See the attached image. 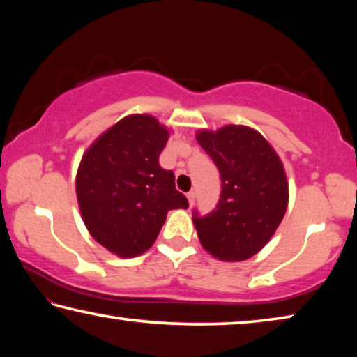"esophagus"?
I'll use <instances>...</instances> for the list:
<instances>
[{
	"label": "esophagus",
	"mask_w": 357,
	"mask_h": 357,
	"mask_svg": "<svg viewBox=\"0 0 357 357\" xmlns=\"http://www.w3.org/2000/svg\"><path fill=\"white\" fill-rule=\"evenodd\" d=\"M187 200H189L190 206H193V203H195V192L190 190L189 193H187Z\"/></svg>",
	"instance_id": "34e87169"
}]
</instances>
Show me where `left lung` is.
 Segmentation results:
<instances>
[{"instance_id":"8db88e82","label":"left lung","mask_w":357,"mask_h":357,"mask_svg":"<svg viewBox=\"0 0 357 357\" xmlns=\"http://www.w3.org/2000/svg\"><path fill=\"white\" fill-rule=\"evenodd\" d=\"M197 142L220 172V200L213 213H193L198 239L220 261H244L274 236L288 208V181L279 154L258 130L227 124L200 129Z\"/></svg>"}]
</instances>
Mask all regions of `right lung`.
I'll list each match as a JSON object with an SVG mask.
<instances>
[{"label":"right lung","mask_w":357,"mask_h":357,"mask_svg":"<svg viewBox=\"0 0 357 357\" xmlns=\"http://www.w3.org/2000/svg\"><path fill=\"white\" fill-rule=\"evenodd\" d=\"M170 132L151 114H129L102 132L78 165L75 192L84 227L119 258L146 252L168 211L189 208L173 172L159 165Z\"/></svg>","instance_id":"add662e5"}]
</instances>
